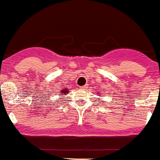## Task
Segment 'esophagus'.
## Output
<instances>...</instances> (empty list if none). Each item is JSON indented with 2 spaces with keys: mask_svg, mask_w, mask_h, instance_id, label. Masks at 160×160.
Here are the masks:
<instances>
[{
  "mask_svg": "<svg viewBox=\"0 0 160 160\" xmlns=\"http://www.w3.org/2000/svg\"><path fill=\"white\" fill-rule=\"evenodd\" d=\"M86 88H87V86H80V89H81V90H86Z\"/></svg>",
  "mask_w": 160,
  "mask_h": 160,
  "instance_id": "1",
  "label": "esophagus"
}]
</instances>
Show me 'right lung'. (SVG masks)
<instances>
[{
	"label": "right lung",
	"mask_w": 160,
	"mask_h": 160,
	"mask_svg": "<svg viewBox=\"0 0 160 160\" xmlns=\"http://www.w3.org/2000/svg\"><path fill=\"white\" fill-rule=\"evenodd\" d=\"M67 90H62V92H61V94H60V96H62V95L67 93V92H68V91H67Z\"/></svg>",
	"instance_id": "right-lung-1"
}]
</instances>
